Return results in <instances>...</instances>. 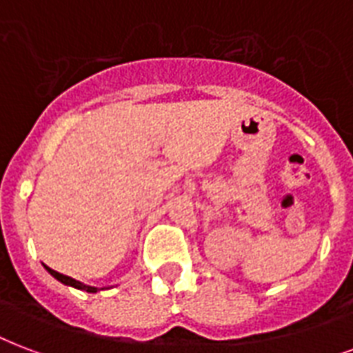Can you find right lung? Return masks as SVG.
Wrapping results in <instances>:
<instances>
[{
	"instance_id": "right-lung-1",
	"label": "right lung",
	"mask_w": 353,
	"mask_h": 353,
	"mask_svg": "<svg viewBox=\"0 0 353 353\" xmlns=\"http://www.w3.org/2000/svg\"><path fill=\"white\" fill-rule=\"evenodd\" d=\"M44 268H46L48 272H50V275H54L55 279L61 281L63 285H68V287H74V288H78V290H85V292H98V288L97 287H89V285H83V283H79V281L72 279V277H68V275H63L59 274V272H55V270H52V268H48L46 264H44Z\"/></svg>"
}]
</instances>
